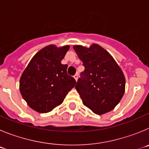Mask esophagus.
<instances>
[{"label":"esophagus","instance_id":"esophagus-1","mask_svg":"<svg viewBox=\"0 0 149 149\" xmlns=\"http://www.w3.org/2000/svg\"><path fill=\"white\" fill-rule=\"evenodd\" d=\"M74 79H75L76 81H77V78H78V74H75L74 75Z\"/></svg>","mask_w":149,"mask_h":149}]
</instances>
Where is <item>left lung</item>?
I'll use <instances>...</instances> for the list:
<instances>
[{"mask_svg":"<svg viewBox=\"0 0 149 149\" xmlns=\"http://www.w3.org/2000/svg\"><path fill=\"white\" fill-rule=\"evenodd\" d=\"M74 49L85 68L75 86L83 104L98 115L112 110L125 93L122 71L111 55L98 45L89 48L75 45Z\"/></svg>","mask_w":149,"mask_h":149,"instance_id":"obj_1","label":"left lung"}]
</instances>
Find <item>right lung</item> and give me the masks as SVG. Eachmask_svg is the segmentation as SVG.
Returning a JSON list of instances; mask_svg holds the SVG:
<instances>
[{
	"label": "right lung",
	"mask_w": 149,
	"mask_h": 149,
	"mask_svg": "<svg viewBox=\"0 0 149 149\" xmlns=\"http://www.w3.org/2000/svg\"><path fill=\"white\" fill-rule=\"evenodd\" d=\"M69 49L51 45L39 51L29 63L20 79L22 97L32 109L48 113L63 103L76 81L67 74L61 60Z\"/></svg>",
	"instance_id": "right-lung-1"
}]
</instances>
